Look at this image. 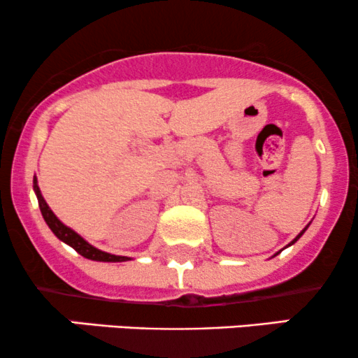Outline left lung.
Listing matches in <instances>:
<instances>
[{
	"mask_svg": "<svg viewBox=\"0 0 358 358\" xmlns=\"http://www.w3.org/2000/svg\"><path fill=\"white\" fill-rule=\"evenodd\" d=\"M308 225H310V224H308ZM308 225H306V227H305V229H303V231H301V232H299V234H298V236H296V239H294L293 242H289V244H287V245H293V244H294V242H296V241L299 239V237H301V236H303V234H305V231H306V229H308Z\"/></svg>",
	"mask_w": 358,
	"mask_h": 358,
	"instance_id": "8db88e82",
	"label": "left lung"
}]
</instances>
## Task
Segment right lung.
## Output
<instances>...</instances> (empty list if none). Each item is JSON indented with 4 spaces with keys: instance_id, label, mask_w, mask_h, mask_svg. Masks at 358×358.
I'll return each instance as SVG.
<instances>
[{
    "instance_id": "obj_1",
    "label": "right lung",
    "mask_w": 358,
    "mask_h": 358,
    "mask_svg": "<svg viewBox=\"0 0 358 358\" xmlns=\"http://www.w3.org/2000/svg\"><path fill=\"white\" fill-rule=\"evenodd\" d=\"M34 190H35L36 199H38L40 212H42L43 219H45V222H47L48 227H50V231L55 234V236L59 237L62 242H65V244L71 245L72 249H76L80 256L92 259V261H101V262L129 261V257H126V256H114V254L104 252V250L94 248V245H90L87 241L82 239V237L76 231H72L71 227H67L65 224H62V222L57 219L55 213L50 210V207H48L47 202H45V199L42 196V192H40V188H38V183H36V178H34Z\"/></svg>"
}]
</instances>
